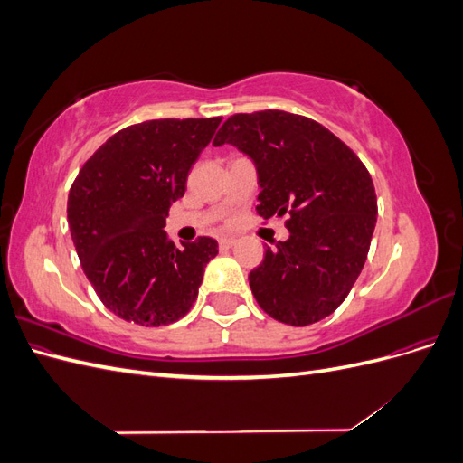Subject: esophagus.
I'll use <instances>...</instances> for the list:
<instances>
[{"label": "esophagus", "mask_w": 463, "mask_h": 463, "mask_svg": "<svg viewBox=\"0 0 463 463\" xmlns=\"http://www.w3.org/2000/svg\"><path fill=\"white\" fill-rule=\"evenodd\" d=\"M233 245H235L233 237H222V240H220V247H222V249H232Z\"/></svg>", "instance_id": "esophagus-1"}]
</instances>
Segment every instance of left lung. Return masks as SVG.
<instances>
[{"instance_id": "8db88e82", "label": "left lung", "mask_w": 463, "mask_h": 463, "mask_svg": "<svg viewBox=\"0 0 463 463\" xmlns=\"http://www.w3.org/2000/svg\"><path fill=\"white\" fill-rule=\"evenodd\" d=\"M213 145L253 160L264 220L289 216V240L266 249L249 274L260 309L291 326L332 315L361 274L376 226L367 167L320 123L279 109L232 116Z\"/></svg>"}]
</instances>
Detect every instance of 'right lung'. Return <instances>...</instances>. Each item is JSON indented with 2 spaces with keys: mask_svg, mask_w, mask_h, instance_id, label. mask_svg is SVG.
I'll list each match as a JSON object with an SVG mask.
<instances>
[{
  "mask_svg": "<svg viewBox=\"0 0 463 463\" xmlns=\"http://www.w3.org/2000/svg\"><path fill=\"white\" fill-rule=\"evenodd\" d=\"M222 118L152 119L118 131L82 165L69 191L67 222L89 282L108 309L141 326L185 317L213 237L175 245L164 230L170 206Z\"/></svg>",
  "mask_w": 463,
  "mask_h": 463,
  "instance_id": "right-lung-1",
  "label": "right lung"
}]
</instances>
